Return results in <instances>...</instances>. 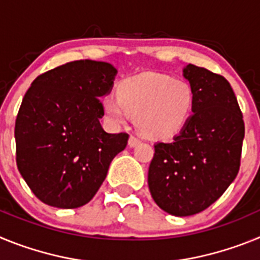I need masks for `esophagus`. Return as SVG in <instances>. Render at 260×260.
Wrapping results in <instances>:
<instances>
[{
	"label": "esophagus",
	"instance_id": "esophagus-1",
	"mask_svg": "<svg viewBox=\"0 0 260 260\" xmlns=\"http://www.w3.org/2000/svg\"><path fill=\"white\" fill-rule=\"evenodd\" d=\"M139 143H141V139H139V138L134 137V135H130V138H128V146L135 147Z\"/></svg>",
	"mask_w": 260,
	"mask_h": 260
}]
</instances>
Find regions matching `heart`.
Wrapping results in <instances>:
<instances>
[{"mask_svg": "<svg viewBox=\"0 0 260 260\" xmlns=\"http://www.w3.org/2000/svg\"><path fill=\"white\" fill-rule=\"evenodd\" d=\"M194 102V91L187 82L146 73L126 79L119 92L108 93L103 99V109L113 125H126L138 116L139 127L147 137L167 139L187 125Z\"/></svg>", "mask_w": 260, "mask_h": 260, "instance_id": "1", "label": "heart"}]
</instances>
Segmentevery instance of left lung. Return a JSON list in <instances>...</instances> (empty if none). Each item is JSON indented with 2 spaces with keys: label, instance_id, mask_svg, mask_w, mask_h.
I'll use <instances>...</instances> for the list:
<instances>
[{
  "label": "left lung",
  "instance_id": "left-lung-1",
  "mask_svg": "<svg viewBox=\"0 0 260 260\" xmlns=\"http://www.w3.org/2000/svg\"><path fill=\"white\" fill-rule=\"evenodd\" d=\"M182 75L194 91L187 125L172 142H157L148 169L153 201L173 216L202 212L224 194L240 171L245 123L224 77L186 65Z\"/></svg>",
  "mask_w": 260,
  "mask_h": 260
}]
</instances>
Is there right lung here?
Returning <instances> with one entry per match:
<instances>
[{
	"label": "right lung",
	"mask_w": 260,
	"mask_h": 260,
	"mask_svg": "<svg viewBox=\"0 0 260 260\" xmlns=\"http://www.w3.org/2000/svg\"><path fill=\"white\" fill-rule=\"evenodd\" d=\"M117 69L80 59L39 75L15 121L17 165L32 192L48 206L88 203L128 135L103 128L100 99L110 93Z\"/></svg>",
	"instance_id": "1"
}]
</instances>
